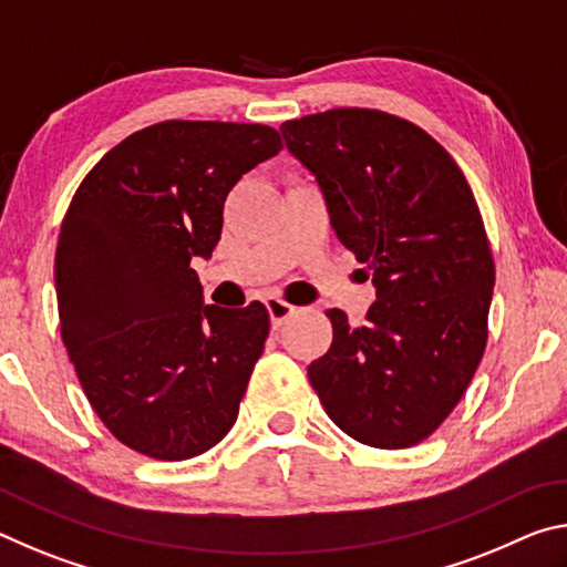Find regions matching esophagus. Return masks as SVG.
Returning <instances> with one entry per match:
<instances>
[{
	"mask_svg": "<svg viewBox=\"0 0 567 567\" xmlns=\"http://www.w3.org/2000/svg\"><path fill=\"white\" fill-rule=\"evenodd\" d=\"M265 305H267V312H270V320H272V328L275 330L282 328V324L297 312V307H292L290 302L277 300V297H270V300H267Z\"/></svg>",
	"mask_w": 567,
	"mask_h": 567,
	"instance_id": "1",
	"label": "esophagus"
}]
</instances>
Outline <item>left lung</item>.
Masks as SVG:
<instances>
[{"instance_id":"8db88e82","label":"left lung","mask_w":567,"mask_h":567,"mask_svg":"<svg viewBox=\"0 0 567 567\" xmlns=\"http://www.w3.org/2000/svg\"><path fill=\"white\" fill-rule=\"evenodd\" d=\"M280 130L378 295L362 328L328 312L332 344L307 378L358 443L417 445L463 398L487 342L495 265L473 189L443 145L395 114L340 107Z\"/></svg>"}]
</instances>
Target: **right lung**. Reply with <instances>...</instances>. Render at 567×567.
Here are the masks:
<instances>
[{
    "label": "right lung",
    "mask_w": 567,
    "mask_h": 567,
    "mask_svg": "<svg viewBox=\"0 0 567 567\" xmlns=\"http://www.w3.org/2000/svg\"><path fill=\"white\" fill-rule=\"evenodd\" d=\"M282 150L267 124L169 120L112 147L74 192L56 239L62 340L110 433L155 460L203 455L233 430L270 315L205 305L239 177Z\"/></svg>",
    "instance_id": "obj_1"
}]
</instances>
